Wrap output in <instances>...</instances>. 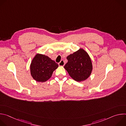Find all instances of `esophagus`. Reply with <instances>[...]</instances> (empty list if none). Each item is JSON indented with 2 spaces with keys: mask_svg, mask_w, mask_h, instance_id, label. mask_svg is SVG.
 Wrapping results in <instances>:
<instances>
[{
  "mask_svg": "<svg viewBox=\"0 0 126 126\" xmlns=\"http://www.w3.org/2000/svg\"><path fill=\"white\" fill-rule=\"evenodd\" d=\"M59 65L60 66H64L65 65V62L63 60H61L59 63H58Z\"/></svg>",
  "mask_w": 126,
  "mask_h": 126,
  "instance_id": "1",
  "label": "esophagus"
}]
</instances>
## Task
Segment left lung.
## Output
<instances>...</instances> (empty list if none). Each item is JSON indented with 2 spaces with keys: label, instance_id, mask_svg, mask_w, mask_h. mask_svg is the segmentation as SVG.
Instances as JSON below:
<instances>
[{
  "label": "left lung",
  "instance_id": "1",
  "mask_svg": "<svg viewBox=\"0 0 126 126\" xmlns=\"http://www.w3.org/2000/svg\"><path fill=\"white\" fill-rule=\"evenodd\" d=\"M67 59L68 62L64 68L73 80L82 82L90 76L93 70L92 62L88 53L83 48L71 54Z\"/></svg>",
  "mask_w": 126,
  "mask_h": 126
}]
</instances>
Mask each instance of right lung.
I'll return each instance as SVG.
<instances>
[{
    "mask_svg": "<svg viewBox=\"0 0 126 126\" xmlns=\"http://www.w3.org/2000/svg\"><path fill=\"white\" fill-rule=\"evenodd\" d=\"M58 67V64L48 56L37 53L30 64V74L36 81L44 82L51 77Z\"/></svg>",
    "mask_w": 126,
    "mask_h": 126,
    "instance_id": "add662e5",
    "label": "right lung"
}]
</instances>
